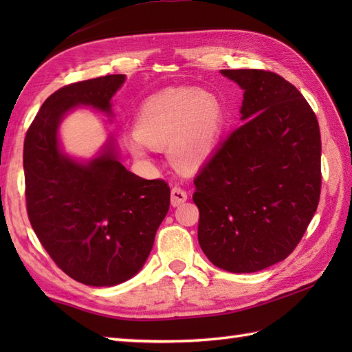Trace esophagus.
<instances>
[{
    "label": "esophagus",
    "mask_w": 352,
    "mask_h": 352,
    "mask_svg": "<svg viewBox=\"0 0 352 352\" xmlns=\"http://www.w3.org/2000/svg\"><path fill=\"white\" fill-rule=\"evenodd\" d=\"M184 201H188V192H186L182 188H178V186L172 188V190H170V204L177 207V206L183 204Z\"/></svg>",
    "instance_id": "34e87169"
}]
</instances>
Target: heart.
Listing matches in <instances>:
<instances>
[{
	"instance_id": "heart-1",
	"label": "heart",
	"mask_w": 352,
	"mask_h": 352,
	"mask_svg": "<svg viewBox=\"0 0 352 352\" xmlns=\"http://www.w3.org/2000/svg\"><path fill=\"white\" fill-rule=\"evenodd\" d=\"M226 113L210 92L178 89L149 98L136 119L138 131L125 144L139 160H149L153 148L169 145L170 160L182 169L201 166L218 146Z\"/></svg>"
}]
</instances>
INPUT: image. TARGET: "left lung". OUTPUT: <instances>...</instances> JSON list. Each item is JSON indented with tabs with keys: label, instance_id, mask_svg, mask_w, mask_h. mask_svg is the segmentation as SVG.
Segmentation results:
<instances>
[{
	"label": "left lung",
	"instance_id": "1",
	"mask_svg": "<svg viewBox=\"0 0 352 352\" xmlns=\"http://www.w3.org/2000/svg\"><path fill=\"white\" fill-rule=\"evenodd\" d=\"M243 89L242 121L195 178L201 250L248 274L286 258L320 195V133L298 89L263 69H222Z\"/></svg>",
	"mask_w": 352,
	"mask_h": 352
}]
</instances>
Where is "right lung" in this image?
I'll use <instances>...</instances> for the list:
<instances>
[{
    "label": "right lung",
    "instance_id": "right-lung-1",
    "mask_svg": "<svg viewBox=\"0 0 352 352\" xmlns=\"http://www.w3.org/2000/svg\"><path fill=\"white\" fill-rule=\"evenodd\" d=\"M124 81L115 74L58 89L45 100L24 140L30 223L66 275L95 287L116 286L140 271L170 203L168 183L126 170L111 138L87 162L60 148L65 115L85 106L110 116Z\"/></svg>",
    "mask_w": 352,
    "mask_h": 352
}]
</instances>
